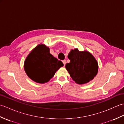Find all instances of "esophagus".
Wrapping results in <instances>:
<instances>
[{"label": "esophagus", "instance_id": "obj_1", "mask_svg": "<svg viewBox=\"0 0 124 124\" xmlns=\"http://www.w3.org/2000/svg\"><path fill=\"white\" fill-rule=\"evenodd\" d=\"M62 62H63V63L64 65L65 66V64H66V61H65V60H63V61H62Z\"/></svg>", "mask_w": 124, "mask_h": 124}]
</instances>
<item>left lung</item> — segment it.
<instances>
[{
  "label": "left lung",
  "mask_w": 124,
  "mask_h": 124,
  "mask_svg": "<svg viewBox=\"0 0 124 124\" xmlns=\"http://www.w3.org/2000/svg\"><path fill=\"white\" fill-rule=\"evenodd\" d=\"M70 63L65 68L76 83L84 84L92 80L98 71V63L90 53L80 52L78 49L71 50L68 54Z\"/></svg>",
  "instance_id": "left-lung-1"
}]
</instances>
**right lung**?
<instances>
[{"label":"right lung","mask_w":124,"mask_h":124,"mask_svg":"<svg viewBox=\"0 0 124 124\" xmlns=\"http://www.w3.org/2000/svg\"><path fill=\"white\" fill-rule=\"evenodd\" d=\"M63 63L50 54L44 45L36 47L26 58L24 68L28 77L38 83H47Z\"/></svg>","instance_id":"right-lung-1"}]
</instances>
